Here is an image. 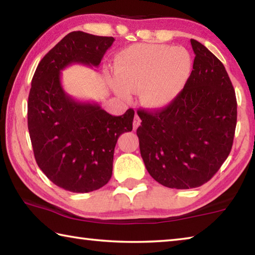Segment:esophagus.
Returning <instances> with one entry per match:
<instances>
[{
    "instance_id": "obj_1",
    "label": "esophagus",
    "mask_w": 255,
    "mask_h": 255,
    "mask_svg": "<svg viewBox=\"0 0 255 255\" xmlns=\"http://www.w3.org/2000/svg\"><path fill=\"white\" fill-rule=\"evenodd\" d=\"M139 125H140V118H139V116H138L137 114L135 115V118H133V123H132V127H133V129H136L139 127Z\"/></svg>"
}]
</instances>
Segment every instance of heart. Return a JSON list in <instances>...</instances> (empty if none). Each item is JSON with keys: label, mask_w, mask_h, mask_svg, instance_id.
I'll return each mask as SVG.
<instances>
[{"label": "heart", "mask_w": 255, "mask_h": 255, "mask_svg": "<svg viewBox=\"0 0 255 255\" xmlns=\"http://www.w3.org/2000/svg\"><path fill=\"white\" fill-rule=\"evenodd\" d=\"M115 76L109 83L117 96L130 98L139 91L143 106L161 110L171 106L183 91L192 73L193 59L181 46L137 44L116 55Z\"/></svg>", "instance_id": "heart-1"}]
</instances>
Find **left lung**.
Returning a JSON list of instances; mask_svg holds the SVG:
<instances>
[{"mask_svg": "<svg viewBox=\"0 0 255 255\" xmlns=\"http://www.w3.org/2000/svg\"><path fill=\"white\" fill-rule=\"evenodd\" d=\"M196 57L187 85L171 106L138 110L140 155L164 187L191 189L213 178L231 153L237 102L223 63L195 39Z\"/></svg>", "mask_w": 255, "mask_h": 255, "instance_id": "1", "label": "left lung"}]
</instances>
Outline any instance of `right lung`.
<instances>
[{
  "label": "right lung",
  "mask_w": 255,
  "mask_h": 255,
  "mask_svg": "<svg viewBox=\"0 0 255 255\" xmlns=\"http://www.w3.org/2000/svg\"><path fill=\"white\" fill-rule=\"evenodd\" d=\"M114 41L73 31L45 55L32 77L28 129L34 158L47 178L67 191L85 193L107 184L118 138L132 129V109L111 116L97 102L73 99L60 82L72 64L98 67Z\"/></svg>",
  "instance_id": "add662e5"
}]
</instances>
